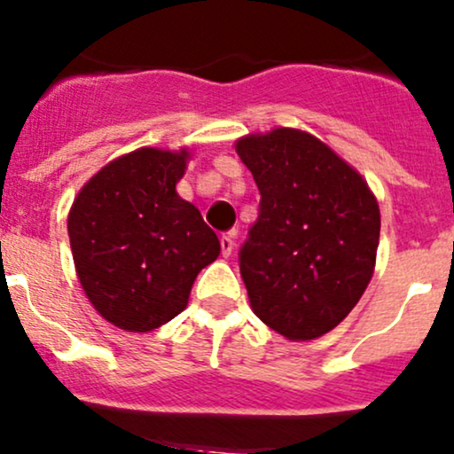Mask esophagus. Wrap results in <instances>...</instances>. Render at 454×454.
Here are the masks:
<instances>
[{
    "mask_svg": "<svg viewBox=\"0 0 454 454\" xmlns=\"http://www.w3.org/2000/svg\"><path fill=\"white\" fill-rule=\"evenodd\" d=\"M235 237L237 232H226V235H222V239H219V246H222V256L228 258L232 254V250H235Z\"/></svg>",
    "mask_w": 454,
    "mask_h": 454,
    "instance_id": "obj_1",
    "label": "esophagus"
}]
</instances>
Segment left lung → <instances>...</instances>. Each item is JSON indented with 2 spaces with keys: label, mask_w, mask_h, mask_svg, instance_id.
Listing matches in <instances>:
<instances>
[{
  "label": "left lung",
  "mask_w": 454,
  "mask_h": 454,
  "mask_svg": "<svg viewBox=\"0 0 454 454\" xmlns=\"http://www.w3.org/2000/svg\"><path fill=\"white\" fill-rule=\"evenodd\" d=\"M235 151L261 192V213L239 254L254 315L288 340L321 338L356 308L375 271V193L301 129L250 133Z\"/></svg>",
  "instance_id": "8db88e82"
}]
</instances>
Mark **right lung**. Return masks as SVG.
<instances>
[{
	"label": "right lung",
	"instance_id": "1",
	"mask_svg": "<svg viewBox=\"0 0 454 454\" xmlns=\"http://www.w3.org/2000/svg\"><path fill=\"white\" fill-rule=\"evenodd\" d=\"M189 151L137 148L79 189L68 239L83 293L124 332H153L187 308L193 280L219 256V239L176 193Z\"/></svg>",
	"mask_w": 454,
	"mask_h": 454
}]
</instances>
